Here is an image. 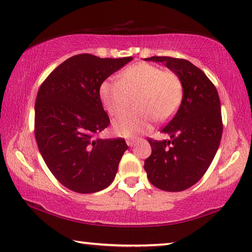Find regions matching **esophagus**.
<instances>
[{"label": "esophagus", "mask_w": 252, "mask_h": 252, "mask_svg": "<svg viewBox=\"0 0 252 252\" xmlns=\"http://www.w3.org/2000/svg\"><path fill=\"white\" fill-rule=\"evenodd\" d=\"M135 143H136V140H135V139H129V140H126V144L129 145V146H134Z\"/></svg>", "instance_id": "34e87169"}]
</instances>
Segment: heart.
<instances>
[{"mask_svg": "<svg viewBox=\"0 0 252 252\" xmlns=\"http://www.w3.org/2000/svg\"><path fill=\"white\" fill-rule=\"evenodd\" d=\"M100 98L112 116L125 111L134 99L136 108L113 121L114 132L129 138L148 130L154 118L165 121L175 113L183 99V84L175 72L153 63H136L120 72L119 81L104 80Z\"/></svg>", "mask_w": 252, "mask_h": 252, "instance_id": "1", "label": "heart"}]
</instances>
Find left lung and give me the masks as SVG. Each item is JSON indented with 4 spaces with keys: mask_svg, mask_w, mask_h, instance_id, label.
Masks as SVG:
<instances>
[{
    "mask_svg": "<svg viewBox=\"0 0 252 252\" xmlns=\"http://www.w3.org/2000/svg\"><path fill=\"white\" fill-rule=\"evenodd\" d=\"M180 77L183 99L162 132L171 140L149 139L152 153L144 161L151 184L166 191L189 189L203 177L216 155L222 134L220 100L208 77L186 59L153 56Z\"/></svg>",
    "mask_w": 252,
    "mask_h": 252,
    "instance_id": "obj_1",
    "label": "left lung"
}]
</instances>
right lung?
Listing matches in <instances>:
<instances>
[{
  "mask_svg": "<svg viewBox=\"0 0 252 252\" xmlns=\"http://www.w3.org/2000/svg\"><path fill=\"white\" fill-rule=\"evenodd\" d=\"M132 59L76 55L55 68L39 87L35 139L49 171L68 189L95 193L114 180L127 145L122 138H98L110 123L100 86Z\"/></svg>",
  "mask_w": 252,
  "mask_h": 252,
  "instance_id": "obj_1",
  "label": "right lung"
}]
</instances>
